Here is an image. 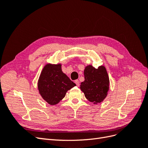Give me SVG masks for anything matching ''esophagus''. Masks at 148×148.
<instances>
[{
    "label": "esophagus",
    "instance_id": "34e87169",
    "mask_svg": "<svg viewBox=\"0 0 148 148\" xmlns=\"http://www.w3.org/2000/svg\"><path fill=\"white\" fill-rule=\"evenodd\" d=\"M75 84H77V86H79V82L78 81V79H77V80H75Z\"/></svg>",
    "mask_w": 148,
    "mask_h": 148
}]
</instances>
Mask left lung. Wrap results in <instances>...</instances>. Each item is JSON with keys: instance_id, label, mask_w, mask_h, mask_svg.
Masks as SVG:
<instances>
[{"instance_id": "8db88e82", "label": "left lung", "mask_w": 148, "mask_h": 148, "mask_svg": "<svg viewBox=\"0 0 148 148\" xmlns=\"http://www.w3.org/2000/svg\"><path fill=\"white\" fill-rule=\"evenodd\" d=\"M84 81L80 84V89L84 92L85 97L97 104L104 100L109 90V78L104 65L97 69L91 65L85 66L84 70Z\"/></svg>"}]
</instances>
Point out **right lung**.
I'll use <instances>...</instances> for the list:
<instances>
[{
  "label": "right lung",
  "instance_id": "1",
  "mask_svg": "<svg viewBox=\"0 0 148 148\" xmlns=\"http://www.w3.org/2000/svg\"><path fill=\"white\" fill-rule=\"evenodd\" d=\"M76 84L63 73L62 64H47L42 69L38 82L39 93L50 105H56L66 92Z\"/></svg>",
  "mask_w": 148,
  "mask_h": 148
}]
</instances>
